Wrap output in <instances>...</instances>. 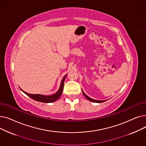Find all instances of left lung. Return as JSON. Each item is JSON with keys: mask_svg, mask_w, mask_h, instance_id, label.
Segmentation results:
<instances>
[{"mask_svg": "<svg viewBox=\"0 0 146 146\" xmlns=\"http://www.w3.org/2000/svg\"><path fill=\"white\" fill-rule=\"evenodd\" d=\"M82 92H83V95L85 96V98H87L88 100H89L90 101H91V102H97V103H101V102H105V101H97V100H95V99H92V98H89V96H88L85 93L83 92V91L82 90Z\"/></svg>", "mask_w": 146, "mask_h": 146, "instance_id": "left-lung-1", "label": "left lung"}]
</instances>
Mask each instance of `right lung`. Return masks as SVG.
I'll return each mask as SVG.
<instances>
[{
  "instance_id": "add662e5",
  "label": "right lung",
  "mask_w": 146,
  "mask_h": 146,
  "mask_svg": "<svg viewBox=\"0 0 146 146\" xmlns=\"http://www.w3.org/2000/svg\"><path fill=\"white\" fill-rule=\"evenodd\" d=\"M66 75L63 78L62 81H61L60 89L58 90L57 92H56L55 94H53L52 95L44 96V95H41L30 94H28V93L25 92H24V91H23L21 89V90L23 92H24L27 95H28L29 97L32 98L35 101L41 102H44V103L53 102L57 101V99L61 96V94H62L63 90V86H64V80L66 78Z\"/></svg>"
}]
</instances>
